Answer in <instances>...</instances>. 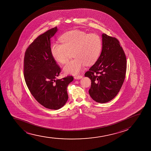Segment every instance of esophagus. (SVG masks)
Instances as JSON below:
<instances>
[{
    "label": "esophagus",
    "mask_w": 151,
    "mask_h": 151,
    "mask_svg": "<svg viewBox=\"0 0 151 151\" xmlns=\"http://www.w3.org/2000/svg\"><path fill=\"white\" fill-rule=\"evenodd\" d=\"M82 78H83L82 76H74V78L76 80H80V79H81Z\"/></svg>",
    "instance_id": "esophagus-1"
}]
</instances>
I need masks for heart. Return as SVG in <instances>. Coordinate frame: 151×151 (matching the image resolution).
<instances>
[{
  "mask_svg": "<svg viewBox=\"0 0 151 151\" xmlns=\"http://www.w3.org/2000/svg\"><path fill=\"white\" fill-rule=\"evenodd\" d=\"M60 42L61 44L55 42L52 44L51 52L55 60L65 64L68 60L69 52L73 51L75 58L63 68L64 73L69 74L76 75L82 71L85 64L96 63L102 49V41L99 35L78 30L65 33L61 37Z\"/></svg>",
  "mask_w": 151,
  "mask_h": 151,
  "instance_id": "b5f03b06",
  "label": "heart"
}]
</instances>
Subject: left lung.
Listing matches in <instances>:
<instances>
[{
	"mask_svg": "<svg viewBox=\"0 0 151 151\" xmlns=\"http://www.w3.org/2000/svg\"><path fill=\"white\" fill-rule=\"evenodd\" d=\"M102 49L95 63L85 73L91 80L88 93L93 100L105 103L112 100L123 85L127 58L119 42L103 33Z\"/></svg>",
	"mask_w": 151,
	"mask_h": 151,
	"instance_id": "obj_1",
	"label": "left lung"
}]
</instances>
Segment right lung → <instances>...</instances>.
<instances>
[{
  "mask_svg": "<svg viewBox=\"0 0 151 151\" xmlns=\"http://www.w3.org/2000/svg\"><path fill=\"white\" fill-rule=\"evenodd\" d=\"M57 27L35 39L27 49L24 57V78L29 90L41 105L50 109L63 107L68 100L67 88L73 78L56 79L60 68L51 52V38Z\"/></svg>",
  "mask_w": 151,
  "mask_h": 151,
  "instance_id": "1",
  "label": "right lung"
}]
</instances>
